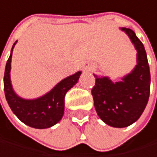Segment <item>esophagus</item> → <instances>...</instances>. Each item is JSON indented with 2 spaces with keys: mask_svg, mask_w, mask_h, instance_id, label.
<instances>
[{
  "mask_svg": "<svg viewBox=\"0 0 157 157\" xmlns=\"http://www.w3.org/2000/svg\"><path fill=\"white\" fill-rule=\"evenodd\" d=\"M88 69H90V67H88Z\"/></svg>",
  "mask_w": 157,
  "mask_h": 157,
  "instance_id": "esophagus-1",
  "label": "esophagus"
}]
</instances>
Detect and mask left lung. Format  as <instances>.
<instances>
[{
	"instance_id": "1",
	"label": "left lung",
	"mask_w": 157,
	"mask_h": 157,
	"mask_svg": "<svg viewBox=\"0 0 157 157\" xmlns=\"http://www.w3.org/2000/svg\"><path fill=\"white\" fill-rule=\"evenodd\" d=\"M124 31L137 51V65L133 70L113 82L108 77L96 78L91 90L95 110L106 124L123 128L135 122L144 113L150 95V69L143 43L135 33L125 27Z\"/></svg>"
}]
</instances>
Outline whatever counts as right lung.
Returning a JSON list of instances; mask_svg holds the SVG:
<instances>
[{"label": "right lung", "instance_id": "1", "mask_svg": "<svg viewBox=\"0 0 157 157\" xmlns=\"http://www.w3.org/2000/svg\"><path fill=\"white\" fill-rule=\"evenodd\" d=\"M7 60L3 86L6 101L17 118L25 124L36 128L45 129L56 124L63 117L65 108V95L78 80L81 71H78L57 83L49 92L35 100H25L13 90L10 71L13 49Z\"/></svg>", "mask_w": 157, "mask_h": 157}]
</instances>
